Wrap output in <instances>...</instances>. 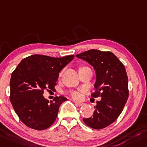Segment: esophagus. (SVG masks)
Masks as SVG:
<instances>
[{
	"instance_id": "34e87169",
	"label": "esophagus",
	"mask_w": 147,
	"mask_h": 147,
	"mask_svg": "<svg viewBox=\"0 0 147 147\" xmlns=\"http://www.w3.org/2000/svg\"><path fill=\"white\" fill-rule=\"evenodd\" d=\"M74 102H75V103L77 105V106H81L84 105V103H82V102H78V101H74Z\"/></svg>"
}]
</instances>
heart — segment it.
I'll use <instances>...</instances> for the list:
<instances>
[{
  "mask_svg": "<svg viewBox=\"0 0 147 147\" xmlns=\"http://www.w3.org/2000/svg\"><path fill=\"white\" fill-rule=\"evenodd\" d=\"M70 95L74 99H80L81 98V94L80 92H78V91H72V92H70Z\"/></svg>",
  "mask_w": 147,
  "mask_h": 147,
  "instance_id": "heart-1",
  "label": "heart"
}]
</instances>
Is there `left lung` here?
<instances>
[{
	"label": "left lung",
	"instance_id": "8db88e82",
	"mask_svg": "<svg viewBox=\"0 0 147 147\" xmlns=\"http://www.w3.org/2000/svg\"><path fill=\"white\" fill-rule=\"evenodd\" d=\"M76 57L89 63L96 70V80L93 98L101 96L94 106L93 116L83 118L87 126L96 129L106 127L116 120L129 96L128 78L124 65L110 51L95 49L78 54Z\"/></svg>",
	"mask_w": 147,
	"mask_h": 147
}]
</instances>
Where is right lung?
Returning a JSON list of instances; mask_svg holds the SVG:
<instances>
[{
	"instance_id": "obj_1",
	"label": "right lung",
	"mask_w": 147,
	"mask_h": 147,
	"mask_svg": "<svg viewBox=\"0 0 147 147\" xmlns=\"http://www.w3.org/2000/svg\"><path fill=\"white\" fill-rule=\"evenodd\" d=\"M75 55L52 58L32 55L22 60L12 72L10 82V100L12 107L25 125L43 130L53 124L64 96H55L49 103L43 96L45 89L55 90L59 72Z\"/></svg>"
}]
</instances>
